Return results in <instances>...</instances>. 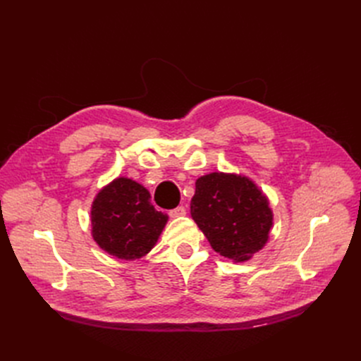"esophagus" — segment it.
<instances>
[{
	"instance_id": "obj_1",
	"label": "esophagus",
	"mask_w": 361,
	"mask_h": 361,
	"mask_svg": "<svg viewBox=\"0 0 361 361\" xmlns=\"http://www.w3.org/2000/svg\"><path fill=\"white\" fill-rule=\"evenodd\" d=\"M169 214H170V217H180V216L186 214V209L183 207V205H179V207L170 210Z\"/></svg>"
}]
</instances>
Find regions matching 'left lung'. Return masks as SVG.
Segmentation results:
<instances>
[{"label": "left lung", "instance_id": "8db88e82", "mask_svg": "<svg viewBox=\"0 0 361 361\" xmlns=\"http://www.w3.org/2000/svg\"><path fill=\"white\" fill-rule=\"evenodd\" d=\"M191 216L212 248L235 262L264 247L273 223L269 201L255 183L226 173L197 179Z\"/></svg>", "mask_w": 361, "mask_h": 361}]
</instances>
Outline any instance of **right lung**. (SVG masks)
<instances>
[{
    "mask_svg": "<svg viewBox=\"0 0 361 361\" xmlns=\"http://www.w3.org/2000/svg\"><path fill=\"white\" fill-rule=\"evenodd\" d=\"M145 188L128 178H118L101 190L91 210L92 236L109 254L122 260L145 255L167 221L157 212Z\"/></svg>",
    "mask_w": 361,
    "mask_h": 361,
    "instance_id": "1",
    "label": "right lung"
}]
</instances>
